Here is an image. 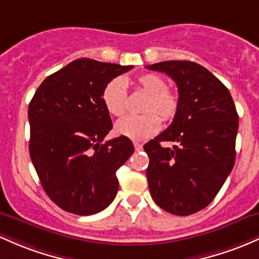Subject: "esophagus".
<instances>
[{
  "label": "esophagus",
  "mask_w": 259,
  "mask_h": 259,
  "mask_svg": "<svg viewBox=\"0 0 259 259\" xmlns=\"http://www.w3.org/2000/svg\"><path fill=\"white\" fill-rule=\"evenodd\" d=\"M133 145H135V149L137 150V152H139V150H142V148H143V145H142L141 143H138V142H135V143H133Z\"/></svg>",
  "instance_id": "1"
}]
</instances>
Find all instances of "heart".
I'll list each match as a JSON object with an SVG mask.
<instances>
[{
	"label": "heart",
	"mask_w": 259,
	"mask_h": 259,
	"mask_svg": "<svg viewBox=\"0 0 259 259\" xmlns=\"http://www.w3.org/2000/svg\"><path fill=\"white\" fill-rule=\"evenodd\" d=\"M135 84L139 91L147 94L142 105L144 114L122 118L115 124V132L132 141H143L158 132L160 118L170 121L175 117L180 100L175 93L167 89L166 79L156 73L139 75ZM103 103L107 112L115 117H120L126 112L127 89L121 78H114L106 84L103 92Z\"/></svg>",
	"instance_id": "obj_1"
}]
</instances>
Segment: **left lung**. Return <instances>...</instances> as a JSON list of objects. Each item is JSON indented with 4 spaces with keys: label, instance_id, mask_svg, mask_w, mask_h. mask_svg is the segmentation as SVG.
Returning <instances> with one entry per match:
<instances>
[{
    "label": "left lung",
    "instance_id": "8db88e82",
    "mask_svg": "<svg viewBox=\"0 0 259 259\" xmlns=\"http://www.w3.org/2000/svg\"><path fill=\"white\" fill-rule=\"evenodd\" d=\"M175 80L180 106L172 123L144 145L154 202L175 215H191L215 198L231 172L239 115L230 92L205 67L191 61L147 66ZM160 141H174L172 148Z\"/></svg>",
    "mask_w": 259,
    "mask_h": 259
}]
</instances>
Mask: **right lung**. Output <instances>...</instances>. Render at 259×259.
<instances>
[{"instance_id": "obj_1", "label": "right lung", "mask_w": 259, "mask_h": 259, "mask_svg": "<svg viewBox=\"0 0 259 259\" xmlns=\"http://www.w3.org/2000/svg\"><path fill=\"white\" fill-rule=\"evenodd\" d=\"M132 67L74 60L49 75L29 104L31 161L46 194L68 213L97 214L117 194L116 171L135 148L122 136L103 144L112 128L103 92Z\"/></svg>"}]
</instances>
